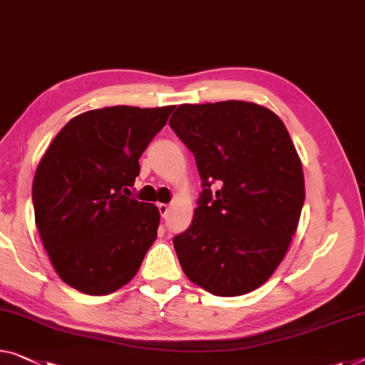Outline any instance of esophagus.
<instances>
[{
	"mask_svg": "<svg viewBox=\"0 0 365 365\" xmlns=\"http://www.w3.org/2000/svg\"><path fill=\"white\" fill-rule=\"evenodd\" d=\"M158 210H160L161 217H165V215L168 214V210H170V205H168V204H163V202H160V204H158Z\"/></svg>",
	"mask_w": 365,
	"mask_h": 365,
	"instance_id": "obj_1",
	"label": "esophagus"
}]
</instances>
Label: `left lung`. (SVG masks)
Listing matches in <instances>:
<instances>
[{"label": "left lung", "mask_w": 365, "mask_h": 365, "mask_svg": "<svg viewBox=\"0 0 365 365\" xmlns=\"http://www.w3.org/2000/svg\"><path fill=\"white\" fill-rule=\"evenodd\" d=\"M170 127L194 153L204 187L190 227L173 238L179 264L207 292L248 294L284 259L304 207V171L287 128L245 101L182 104Z\"/></svg>", "instance_id": "1"}]
</instances>
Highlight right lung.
<instances>
[{
  "instance_id": "right-lung-1",
  "label": "right lung",
  "mask_w": 365,
  "mask_h": 365,
  "mask_svg": "<svg viewBox=\"0 0 365 365\" xmlns=\"http://www.w3.org/2000/svg\"><path fill=\"white\" fill-rule=\"evenodd\" d=\"M175 106L94 109L66 124L50 143L32 184L43 248L65 284L106 295L135 276L156 240L160 210L130 187L138 160Z\"/></svg>"
}]
</instances>
